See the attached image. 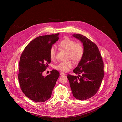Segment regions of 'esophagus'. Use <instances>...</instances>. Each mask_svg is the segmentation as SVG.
<instances>
[{
    "label": "esophagus",
    "instance_id": "obj_1",
    "mask_svg": "<svg viewBox=\"0 0 122 122\" xmlns=\"http://www.w3.org/2000/svg\"><path fill=\"white\" fill-rule=\"evenodd\" d=\"M60 75H61V76H62V75H66V74L64 73L63 72H61L60 73Z\"/></svg>",
    "mask_w": 122,
    "mask_h": 122
}]
</instances>
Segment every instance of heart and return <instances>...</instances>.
I'll return each mask as SVG.
<instances>
[{
  "instance_id": "heart-1",
  "label": "heart",
  "mask_w": 122,
  "mask_h": 122,
  "mask_svg": "<svg viewBox=\"0 0 122 122\" xmlns=\"http://www.w3.org/2000/svg\"><path fill=\"white\" fill-rule=\"evenodd\" d=\"M59 46L68 52V57L76 62L80 61L84 54V48L83 45L79 42H76L71 39L66 38L60 42ZM56 55V49L54 46H52L49 52V56L51 60H54ZM74 66V63L71 60L61 61L56 66L58 70L67 71Z\"/></svg>"
}]
</instances>
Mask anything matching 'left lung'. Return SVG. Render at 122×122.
Returning a JSON list of instances; mask_svg holds the SVG:
<instances>
[{
  "mask_svg": "<svg viewBox=\"0 0 122 122\" xmlns=\"http://www.w3.org/2000/svg\"><path fill=\"white\" fill-rule=\"evenodd\" d=\"M73 36L83 43L85 52L77 67L73 71L78 76L68 75L67 77L74 97L86 100L93 96L100 87L104 75L103 61L95 43L83 35L74 34Z\"/></svg>",
  "mask_w": 122,
  "mask_h": 122,
  "instance_id": "8db88e82",
  "label": "left lung"
}]
</instances>
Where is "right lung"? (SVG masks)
<instances>
[{
  "label": "right lung",
  "instance_id": "right-lung-1",
  "mask_svg": "<svg viewBox=\"0 0 122 122\" xmlns=\"http://www.w3.org/2000/svg\"><path fill=\"white\" fill-rule=\"evenodd\" d=\"M59 33L41 36L32 40L25 48L19 62L18 80L23 93L30 99L43 102L50 98L59 77L57 70L44 76L43 72L50 63L51 47L59 39Z\"/></svg>",
  "mask_w": 122,
  "mask_h": 122
}]
</instances>
